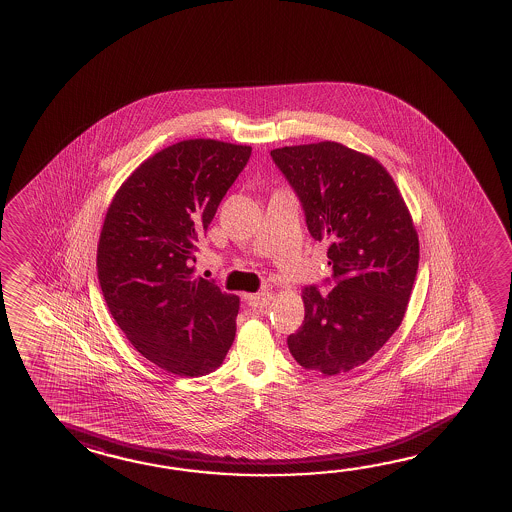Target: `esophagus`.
<instances>
[{
  "mask_svg": "<svg viewBox=\"0 0 512 512\" xmlns=\"http://www.w3.org/2000/svg\"><path fill=\"white\" fill-rule=\"evenodd\" d=\"M271 300H273V296H271L269 291H260V293L248 296V302L255 305V307H264V305H269L271 304Z\"/></svg>",
  "mask_w": 512,
  "mask_h": 512,
  "instance_id": "esophagus-1",
  "label": "esophagus"
}]
</instances>
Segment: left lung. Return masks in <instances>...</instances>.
Segmentation results:
<instances>
[{
    "instance_id": "obj_1",
    "label": "left lung",
    "mask_w": 512,
    "mask_h": 512,
    "mask_svg": "<svg viewBox=\"0 0 512 512\" xmlns=\"http://www.w3.org/2000/svg\"><path fill=\"white\" fill-rule=\"evenodd\" d=\"M304 207L314 241H327L336 286L302 289L293 358L323 376L363 365L403 322L419 268V235L394 178L376 158L338 142L271 151Z\"/></svg>"
}]
</instances>
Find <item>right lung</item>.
I'll return each instance as SVG.
<instances>
[{"instance_id": "obj_1", "label": "right lung", "mask_w": 512, "mask_h": 512, "mask_svg": "<svg viewBox=\"0 0 512 512\" xmlns=\"http://www.w3.org/2000/svg\"><path fill=\"white\" fill-rule=\"evenodd\" d=\"M250 145L194 138L140 163L106 212L100 289L127 340L181 377L216 370L235 338L239 296L194 278L199 235L250 160Z\"/></svg>"}]
</instances>
